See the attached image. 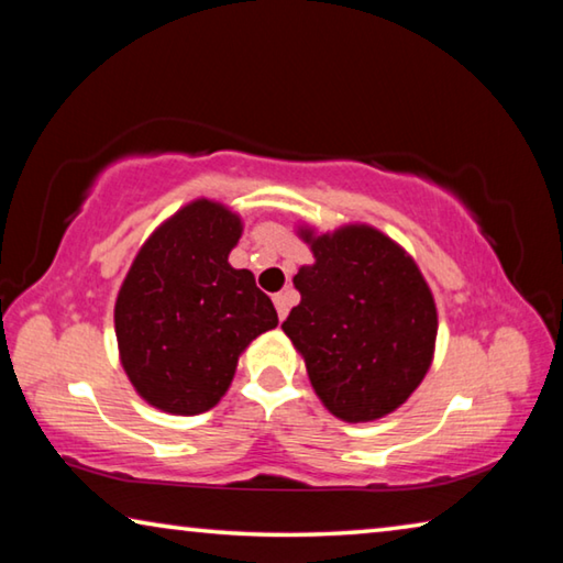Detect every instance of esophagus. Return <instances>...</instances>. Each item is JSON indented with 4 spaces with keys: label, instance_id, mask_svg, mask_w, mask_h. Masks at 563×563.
<instances>
[{
    "label": "esophagus",
    "instance_id": "obj_1",
    "mask_svg": "<svg viewBox=\"0 0 563 563\" xmlns=\"http://www.w3.org/2000/svg\"><path fill=\"white\" fill-rule=\"evenodd\" d=\"M273 302H275V310H278V318L280 320H285L288 318V310H290V305H292V295L285 290V292H278L273 298Z\"/></svg>",
    "mask_w": 563,
    "mask_h": 563
}]
</instances>
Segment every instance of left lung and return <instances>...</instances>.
Masks as SVG:
<instances>
[{"label": "left lung", "instance_id": "obj_1", "mask_svg": "<svg viewBox=\"0 0 563 563\" xmlns=\"http://www.w3.org/2000/svg\"><path fill=\"white\" fill-rule=\"evenodd\" d=\"M310 247L292 283L300 305L283 332L300 352L310 385L342 422H375L402 407L430 373L437 305L402 245L367 223L318 231L295 225Z\"/></svg>", "mask_w": 563, "mask_h": 563}]
</instances>
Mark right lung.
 Listing matches in <instances>:
<instances>
[{
	"mask_svg": "<svg viewBox=\"0 0 563 563\" xmlns=\"http://www.w3.org/2000/svg\"><path fill=\"white\" fill-rule=\"evenodd\" d=\"M241 235L233 208L196 198L146 238L121 283L113 305L121 367L161 412L216 407L245 347L278 325L253 273L228 263Z\"/></svg>",
	"mask_w": 563,
	"mask_h": 563,
	"instance_id": "right-lung-1",
	"label": "right lung"
}]
</instances>
